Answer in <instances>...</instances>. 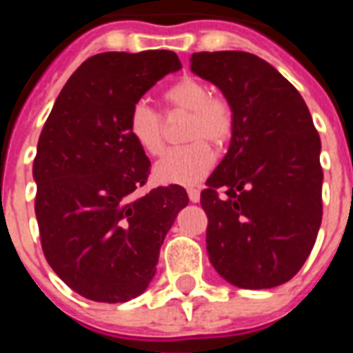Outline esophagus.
I'll use <instances>...</instances> for the list:
<instances>
[{
	"label": "esophagus",
	"mask_w": 353,
	"mask_h": 353,
	"mask_svg": "<svg viewBox=\"0 0 353 353\" xmlns=\"http://www.w3.org/2000/svg\"><path fill=\"white\" fill-rule=\"evenodd\" d=\"M187 194H188V199H190L192 203H198V201H199V190H198V188H188Z\"/></svg>",
	"instance_id": "34e87169"
}]
</instances>
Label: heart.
I'll use <instances>...</instances> for the list:
<instances>
[{"label": "heart", "mask_w": 353, "mask_h": 353, "mask_svg": "<svg viewBox=\"0 0 353 353\" xmlns=\"http://www.w3.org/2000/svg\"><path fill=\"white\" fill-rule=\"evenodd\" d=\"M163 99L174 110L190 113L185 137L192 143L168 150L155 165V177L174 185H196L214 166V150L207 141L223 144L232 135V108L225 99L210 95L209 85L194 77L177 80ZM128 133L148 155H159L165 148L161 115L146 101L135 102L130 110Z\"/></svg>", "instance_id": "heart-1"}]
</instances>
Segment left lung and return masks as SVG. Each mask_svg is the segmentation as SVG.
<instances>
[{
    "label": "left lung",
    "instance_id": "obj_1",
    "mask_svg": "<svg viewBox=\"0 0 353 353\" xmlns=\"http://www.w3.org/2000/svg\"><path fill=\"white\" fill-rule=\"evenodd\" d=\"M190 69L220 88L234 115L229 150L201 192L210 263L243 290L284 284L310 256L323 220L321 137L310 110L251 52H194Z\"/></svg>",
    "mask_w": 353,
    "mask_h": 353
}]
</instances>
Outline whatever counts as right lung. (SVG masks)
I'll use <instances>...</instances> for the list:
<instances>
[{
  "label": "right lung",
  "mask_w": 353,
  "mask_h": 353,
  "mask_svg": "<svg viewBox=\"0 0 353 353\" xmlns=\"http://www.w3.org/2000/svg\"><path fill=\"white\" fill-rule=\"evenodd\" d=\"M179 68L172 51L88 58L40 133L32 176L41 249L52 271L90 301L141 295L166 232L188 205L177 185L139 194L150 161L128 133L133 104Z\"/></svg>",
  "instance_id": "obj_1"
}]
</instances>
